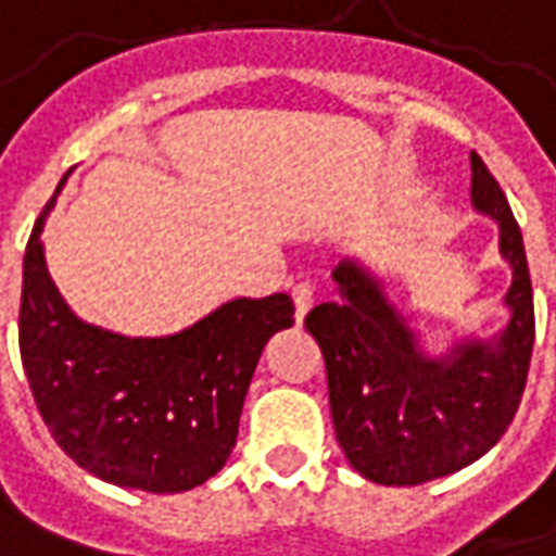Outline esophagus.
<instances>
[{"mask_svg": "<svg viewBox=\"0 0 556 556\" xmlns=\"http://www.w3.org/2000/svg\"><path fill=\"white\" fill-rule=\"evenodd\" d=\"M291 300H294V320L303 324L306 312H309L312 303H315V291H312V286H306V282H300V286L291 289Z\"/></svg>", "mask_w": 556, "mask_h": 556, "instance_id": "1", "label": "esophagus"}]
</instances>
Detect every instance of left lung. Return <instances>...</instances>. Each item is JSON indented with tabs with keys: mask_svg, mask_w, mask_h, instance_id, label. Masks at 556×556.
<instances>
[{
	"mask_svg": "<svg viewBox=\"0 0 556 556\" xmlns=\"http://www.w3.org/2000/svg\"><path fill=\"white\" fill-rule=\"evenodd\" d=\"M471 203L495 217L513 267L509 320L492 341H459L425 356L382 282L356 258L332 270L339 300L306 315L327 365L336 439L351 466L382 486H418L486 454L521 404L533 353V289L516 217L483 159L471 152Z\"/></svg>",
	"mask_w": 556,
	"mask_h": 556,
	"instance_id": "1",
	"label": "left lung"
}]
</instances>
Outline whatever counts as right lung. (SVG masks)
<instances>
[{"label": "right lung", "instance_id": "obj_1", "mask_svg": "<svg viewBox=\"0 0 556 556\" xmlns=\"http://www.w3.org/2000/svg\"><path fill=\"white\" fill-rule=\"evenodd\" d=\"M52 203L28 238L20 300V356L49 433L73 463L114 486L155 495L200 486L232 454L258 356L294 324V303L289 294L229 300L164 339L85 324L43 258Z\"/></svg>", "mask_w": 556, "mask_h": 556}]
</instances>
